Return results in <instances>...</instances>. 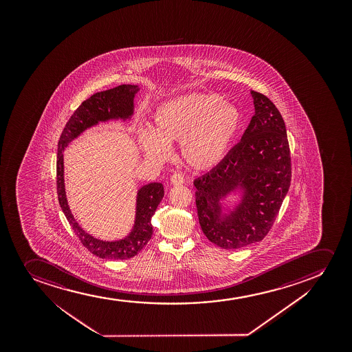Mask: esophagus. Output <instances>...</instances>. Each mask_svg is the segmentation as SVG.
<instances>
[{"instance_id": "esophagus-1", "label": "esophagus", "mask_w": 352, "mask_h": 352, "mask_svg": "<svg viewBox=\"0 0 352 352\" xmlns=\"http://www.w3.org/2000/svg\"><path fill=\"white\" fill-rule=\"evenodd\" d=\"M170 182L173 186H181L184 183V176L181 173H175V174L171 175Z\"/></svg>"}]
</instances>
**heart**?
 Masks as SVG:
<instances>
[{"label":"heart","instance_id":"1","mask_svg":"<svg viewBox=\"0 0 352 352\" xmlns=\"http://www.w3.org/2000/svg\"><path fill=\"white\" fill-rule=\"evenodd\" d=\"M155 131L140 135L148 157H169L168 143L181 141L184 161L196 170L212 169L229 153L241 126V113L214 94H189L166 102L155 113Z\"/></svg>","mask_w":352,"mask_h":352}]
</instances>
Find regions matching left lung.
Segmentation results:
<instances>
[{"instance_id": "1", "label": "left lung", "mask_w": 352, "mask_h": 352, "mask_svg": "<svg viewBox=\"0 0 352 352\" xmlns=\"http://www.w3.org/2000/svg\"><path fill=\"white\" fill-rule=\"evenodd\" d=\"M255 115L242 140L219 166L195 179L198 221L211 243L239 249L262 241L274 226L291 182L290 146L283 118L265 95L251 90ZM243 190L236 211L219 217V199Z\"/></svg>"}]
</instances>
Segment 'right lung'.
I'll return each instance as SVG.
<instances>
[{
    "mask_svg": "<svg viewBox=\"0 0 352 352\" xmlns=\"http://www.w3.org/2000/svg\"><path fill=\"white\" fill-rule=\"evenodd\" d=\"M138 85H122L113 89L94 94L82 102L74 111L72 118L62 131L57 146L56 186L57 197L62 211L68 219L83 247L100 258L128 259L138 255L146 247L153 236L151 217L154 216L158 204L164 196L162 183H150L142 186L138 194L136 221L129 236L116 242H104L94 239L77 224L69 209L65 197V178H63V151L74 138H76L87 128L95 126L98 122L118 118H130L133 111V97L138 93Z\"/></svg>",
    "mask_w": 352,
    "mask_h": 352,
    "instance_id": "1",
    "label": "right lung"
}]
</instances>
